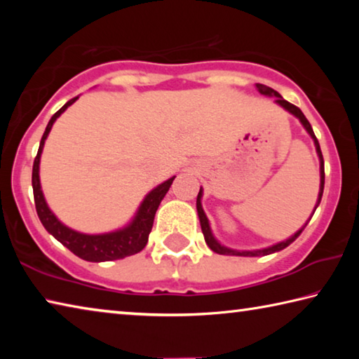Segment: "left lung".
<instances>
[{
    "mask_svg": "<svg viewBox=\"0 0 359 359\" xmlns=\"http://www.w3.org/2000/svg\"><path fill=\"white\" fill-rule=\"evenodd\" d=\"M257 88H258V92L261 95L276 96L277 104L282 106L285 111H288L290 114H293L296 118H299V121L302 123L304 128H306V131L313 139L315 149H317V154H318V158H320V191H318V201H317V204H315V209H317L320 201H321V196H323V188H325V161H323V155H321V150H320L318 139L315 137V133L312 130L311 123H309V120L306 118V115L302 114V111H301L299 107H296L294 104H291V102H288L287 100H283L282 96H280V93H277L276 90H272L271 87H266V85H263V83H257ZM201 198H203V190H199L198 198H196V209H198V217H199V223H201V229H203L205 244L209 245V248H210L212 252L220 253V255H234V257H264V255H271V253L280 252V250H283L285 247H288L291 242H294L297 239V236L302 233V229L306 228V224L309 223L307 222L306 224H304V226L299 231H297V233H294L293 236H291V238H288L287 241H283V242H278V244H276V245H271V247H267V248H261V250H233V248H228V247L222 245L220 242H218L214 238V234H212V231H210V224H209L208 217H205V214H204V209H203V204H201ZM311 218H309V220H311Z\"/></svg>",
    "mask_w": 359,
    "mask_h": 359,
    "instance_id": "left-lung-1",
    "label": "left lung"
}]
</instances>
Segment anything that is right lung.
<instances>
[{
    "instance_id": "right-lung-1",
    "label": "right lung",
    "mask_w": 359,
    "mask_h": 359,
    "mask_svg": "<svg viewBox=\"0 0 359 359\" xmlns=\"http://www.w3.org/2000/svg\"><path fill=\"white\" fill-rule=\"evenodd\" d=\"M76 98L69 100L66 104L52 115V118L48 120L47 128L42 135L38 155L34 158L33 163V194H34V204H36V212H38V217L41 223L44 224V228L50 233L53 238L58 242L69 248V250L77 255L79 258L85 261H92V263H101V261H114V259H121L125 257H131V255L139 253L142 248L147 245L149 234L154 226V218L156 214L158 205H160L161 199L165 198L168 193L169 187L172 185V180L175 175L166 182H163L158 187H155L147 196L144 198V201L139 205L136 215L133 220L126 224L125 228L112 231V233H104V234H83L79 233L66 226L62 222L58 220L55 214L48 209L46 203L44 194L41 190V180H39V161H41V154L42 149H44V142L50 133L55 120L62 115L66 109H68L72 102H76Z\"/></svg>"
}]
</instances>
